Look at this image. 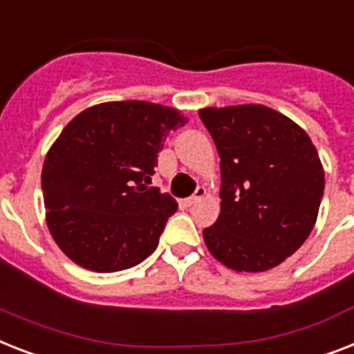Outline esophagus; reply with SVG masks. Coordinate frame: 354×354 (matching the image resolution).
Masks as SVG:
<instances>
[{"label":"esophagus","mask_w":354,"mask_h":354,"mask_svg":"<svg viewBox=\"0 0 354 354\" xmlns=\"http://www.w3.org/2000/svg\"><path fill=\"white\" fill-rule=\"evenodd\" d=\"M205 194H207L205 189H203V187H198L196 192H194L192 196H189V198H185V200H183V205H185V207H192V205H194V203L198 202V200H202V198L205 196Z\"/></svg>","instance_id":"34e87169"}]
</instances>
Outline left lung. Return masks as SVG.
I'll list each match as a JSON object with an SVG mask.
<instances>
[{"label":"left lung","mask_w":354,"mask_h":354,"mask_svg":"<svg viewBox=\"0 0 354 354\" xmlns=\"http://www.w3.org/2000/svg\"><path fill=\"white\" fill-rule=\"evenodd\" d=\"M220 154V216L203 229L212 257L238 272L280 266L311 234L324 167L311 138L266 105L200 109Z\"/></svg>","instance_id":"left-lung-1"}]
</instances>
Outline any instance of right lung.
I'll return each instance as SVG.
<instances>
[{
	"instance_id": "1",
	"label": "right lung",
	"mask_w": 354,
	"mask_h": 354,
	"mask_svg": "<svg viewBox=\"0 0 354 354\" xmlns=\"http://www.w3.org/2000/svg\"><path fill=\"white\" fill-rule=\"evenodd\" d=\"M178 109L109 102L85 109L48 149L41 171L47 225L74 263L96 272L138 266L154 252L176 200L151 183Z\"/></svg>"
}]
</instances>
